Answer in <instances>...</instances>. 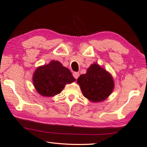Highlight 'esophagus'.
I'll return each mask as SVG.
<instances>
[{
	"mask_svg": "<svg viewBox=\"0 0 147 147\" xmlns=\"http://www.w3.org/2000/svg\"><path fill=\"white\" fill-rule=\"evenodd\" d=\"M79 75H80V74L78 73H76V72L73 73V76L76 78V79H77V78H78V76H79Z\"/></svg>",
	"mask_w": 147,
	"mask_h": 147,
	"instance_id": "34e87169",
	"label": "esophagus"
}]
</instances>
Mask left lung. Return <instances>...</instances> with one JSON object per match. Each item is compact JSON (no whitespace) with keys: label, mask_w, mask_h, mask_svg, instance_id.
<instances>
[{"label":"left lung","mask_w":147,"mask_h":147,"mask_svg":"<svg viewBox=\"0 0 147 147\" xmlns=\"http://www.w3.org/2000/svg\"><path fill=\"white\" fill-rule=\"evenodd\" d=\"M83 96L92 102L104 101L114 89L111 74L97 63H93L77 79Z\"/></svg>","instance_id":"8db88e82"}]
</instances>
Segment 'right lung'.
Instances as JSON below:
<instances>
[{
	"label": "right lung",
	"mask_w": 147,
	"mask_h": 147,
	"mask_svg": "<svg viewBox=\"0 0 147 147\" xmlns=\"http://www.w3.org/2000/svg\"><path fill=\"white\" fill-rule=\"evenodd\" d=\"M33 84L37 92L44 97H53L61 93L67 84L76 80L71 72L58 61H51L39 66L33 74Z\"/></svg>",
	"instance_id": "1"
}]
</instances>
